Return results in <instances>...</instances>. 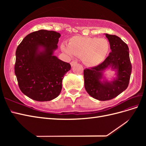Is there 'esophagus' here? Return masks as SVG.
Returning a JSON list of instances; mask_svg holds the SVG:
<instances>
[{
	"label": "esophagus",
	"mask_w": 146,
	"mask_h": 146,
	"mask_svg": "<svg viewBox=\"0 0 146 146\" xmlns=\"http://www.w3.org/2000/svg\"><path fill=\"white\" fill-rule=\"evenodd\" d=\"M77 63V61H72L71 62H70V65H71V66H73L75 64H76Z\"/></svg>",
	"instance_id": "1"
}]
</instances>
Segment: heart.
<instances>
[{"label": "heart", "instance_id": "1", "mask_svg": "<svg viewBox=\"0 0 146 146\" xmlns=\"http://www.w3.org/2000/svg\"><path fill=\"white\" fill-rule=\"evenodd\" d=\"M61 48L69 55L82 57L85 65L95 66L106 58L110 46L105 38L77 36L69 39L68 45L63 44Z\"/></svg>", "mask_w": 146, "mask_h": 146}]
</instances>
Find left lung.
Wrapping results in <instances>:
<instances>
[{
    "instance_id": "8db88e82",
    "label": "left lung",
    "mask_w": 146,
    "mask_h": 146,
    "mask_svg": "<svg viewBox=\"0 0 146 146\" xmlns=\"http://www.w3.org/2000/svg\"><path fill=\"white\" fill-rule=\"evenodd\" d=\"M105 36L111 52L102 63L83 71L86 91L92 98L101 101L114 99L127 89L132 69L127 44L116 35L106 33ZM109 67L117 69L118 77L112 82H102V72Z\"/></svg>"
}]
</instances>
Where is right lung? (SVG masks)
I'll return each mask as SVG.
<instances>
[{
	"mask_svg": "<svg viewBox=\"0 0 146 146\" xmlns=\"http://www.w3.org/2000/svg\"><path fill=\"white\" fill-rule=\"evenodd\" d=\"M60 36L55 31L40 30L27 35L17 47V83L23 93L34 100L49 101L58 97L64 76L71 68L69 63L53 55Z\"/></svg>",
	"mask_w": 146,
	"mask_h": 146,
	"instance_id": "add662e5",
	"label": "right lung"
}]
</instances>
